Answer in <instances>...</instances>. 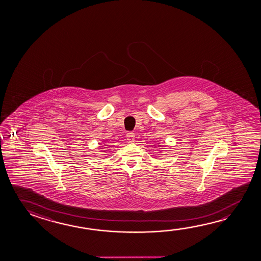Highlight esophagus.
I'll list each match as a JSON object with an SVG mask.
<instances>
[{
    "mask_svg": "<svg viewBox=\"0 0 261 261\" xmlns=\"http://www.w3.org/2000/svg\"><path fill=\"white\" fill-rule=\"evenodd\" d=\"M135 137H136V136H135V133L128 132L126 134V138H127V140H128V142H130V143L135 141Z\"/></svg>",
    "mask_w": 261,
    "mask_h": 261,
    "instance_id": "34e87169",
    "label": "esophagus"
}]
</instances>
